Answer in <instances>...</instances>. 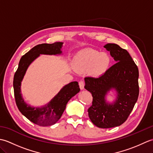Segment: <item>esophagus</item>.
I'll return each instance as SVG.
<instances>
[{"label":"esophagus","mask_w":153,"mask_h":153,"mask_svg":"<svg viewBox=\"0 0 153 153\" xmlns=\"http://www.w3.org/2000/svg\"><path fill=\"white\" fill-rule=\"evenodd\" d=\"M79 88L81 90L84 89V86H85V83L83 82V81H80L79 82Z\"/></svg>","instance_id":"34e87169"}]
</instances>
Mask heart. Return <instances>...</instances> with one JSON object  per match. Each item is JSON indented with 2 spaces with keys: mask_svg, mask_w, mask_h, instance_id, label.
Listing matches in <instances>:
<instances>
[{
  "mask_svg": "<svg viewBox=\"0 0 153 153\" xmlns=\"http://www.w3.org/2000/svg\"><path fill=\"white\" fill-rule=\"evenodd\" d=\"M112 59L106 53L86 48L78 52L74 58V68L78 72L91 70L94 76L99 77L109 69Z\"/></svg>",
  "mask_w": 153,
  "mask_h": 153,
  "instance_id": "1",
  "label": "heart"
}]
</instances>
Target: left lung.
<instances>
[{
  "label": "left lung",
  "instance_id": "left-lung-1",
  "mask_svg": "<svg viewBox=\"0 0 153 153\" xmlns=\"http://www.w3.org/2000/svg\"><path fill=\"white\" fill-rule=\"evenodd\" d=\"M104 47L110 51L116 64L99 77H85V88L92 94V106L88 109L89 117L100 128L119 126L126 122L139 96V70L126 50L114 43ZM110 92L115 99L108 102Z\"/></svg>",
  "mask_w": 153,
  "mask_h": 153
}]
</instances>
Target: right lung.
Returning a JSON list of instances; mask_svg holds the SVG:
<instances>
[{"label": "right lung", "instance_id": "1", "mask_svg": "<svg viewBox=\"0 0 153 153\" xmlns=\"http://www.w3.org/2000/svg\"><path fill=\"white\" fill-rule=\"evenodd\" d=\"M64 43L56 42L53 44L43 43L36 45L22 58L14 77V97L16 105L24 116L35 124L40 126H49L56 123L66 108L68 102L80 91L78 83L70 82L65 85L60 91L46 105L33 106L29 105L23 97L21 85L29 66L41 54L62 55Z\"/></svg>", "mask_w": 153, "mask_h": 153}]
</instances>
